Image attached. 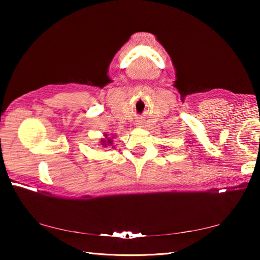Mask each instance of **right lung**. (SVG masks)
Wrapping results in <instances>:
<instances>
[{
  "instance_id": "1",
  "label": "right lung",
  "mask_w": 260,
  "mask_h": 260,
  "mask_svg": "<svg viewBox=\"0 0 260 260\" xmlns=\"http://www.w3.org/2000/svg\"><path fill=\"white\" fill-rule=\"evenodd\" d=\"M102 144L105 147L111 146V144H112V140H111V138H109L108 134H105V139L102 140Z\"/></svg>"
}]
</instances>
